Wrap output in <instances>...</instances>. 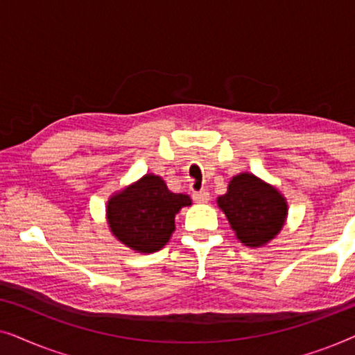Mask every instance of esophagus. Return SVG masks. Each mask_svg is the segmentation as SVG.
Instances as JSON below:
<instances>
[{"mask_svg": "<svg viewBox=\"0 0 355 355\" xmlns=\"http://www.w3.org/2000/svg\"><path fill=\"white\" fill-rule=\"evenodd\" d=\"M193 200L197 203H208L210 202V193L207 191H200V192H193Z\"/></svg>", "mask_w": 355, "mask_h": 355, "instance_id": "1", "label": "esophagus"}]
</instances>
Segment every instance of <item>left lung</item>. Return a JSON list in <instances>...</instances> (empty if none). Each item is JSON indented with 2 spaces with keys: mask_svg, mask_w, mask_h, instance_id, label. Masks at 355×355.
<instances>
[{
  "mask_svg": "<svg viewBox=\"0 0 355 355\" xmlns=\"http://www.w3.org/2000/svg\"><path fill=\"white\" fill-rule=\"evenodd\" d=\"M218 207L245 247H263L279 234L288 220V202L275 186L252 173H239L227 184Z\"/></svg>",
  "mask_w": 355,
  "mask_h": 355,
  "instance_id": "left-lung-1",
  "label": "left lung"
}]
</instances>
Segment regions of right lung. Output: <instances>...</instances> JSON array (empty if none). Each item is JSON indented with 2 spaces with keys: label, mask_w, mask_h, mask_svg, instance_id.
<instances>
[{
  "label": "right lung",
  "mask_w": 355,
  "mask_h": 355,
  "mask_svg": "<svg viewBox=\"0 0 355 355\" xmlns=\"http://www.w3.org/2000/svg\"><path fill=\"white\" fill-rule=\"evenodd\" d=\"M191 205V197L171 192L162 176L150 173L108 198L106 223L121 244L153 254L171 239L181 208Z\"/></svg>",
  "instance_id": "right-lung-1"
}]
</instances>
